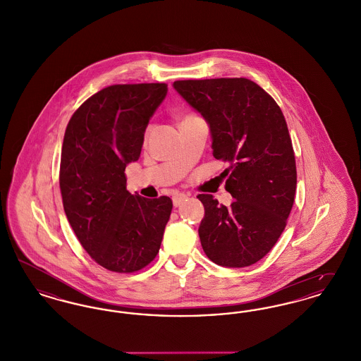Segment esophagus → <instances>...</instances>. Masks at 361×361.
<instances>
[{"label":"esophagus","instance_id":"esophagus-1","mask_svg":"<svg viewBox=\"0 0 361 361\" xmlns=\"http://www.w3.org/2000/svg\"><path fill=\"white\" fill-rule=\"evenodd\" d=\"M187 197H188L187 193H176L173 196V204H174V207H178Z\"/></svg>","mask_w":361,"mask_h":361}]
</instances>
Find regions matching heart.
Returning a JSON list of instances; mask_svg holds the SVG:
<instances>
[{
	"label": "heart",
	"mask_w": 361,
	"mask_h": 361,
	"mask_svg": "<svg viewBox=\"0 0 361 361\" xmlns=\"http://www.w3.org/2000/svg\"><path fill=\"white\" fill-rule=\"evenodd\" d=\"M192 118H195V115H185V116L181 119V121H188V119H192ZM147 134H149V131H147Z\"/></svg>",
	"instance_id": "heart-1"
}]
</instances>
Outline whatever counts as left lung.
I'll list each match as a JSON object with an SVG mask.
<instances>
[{
  "label": "left lung",
  "instance_id": "8db88e82",
  "mask_svg": "<svg viewBox=\"0 0 361 361\" xmlns=\"http://www.w3.org/2000/svg\"><path fill=\"white\" fill-rule=\"evenodd\" d=\"M174 89L209 124L212 155L235 199L204 206L199 237L207 257L227 268L256 264L286 228L296 190V165L284 115L275 100L247 78L174 81Z\"/></svg>",
  "mask_w": 361,
  "mask_h": 361
}]
</instances>
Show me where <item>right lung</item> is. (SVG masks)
<instances>
[{
  "mask_svg": "<svg viewBox=\"0 0 361 361\" xmlns=\"http://www.w3.org/2000/svg\"><path fill=\"white\" fill-rule=\"evenodd\" d=\"M166 84L104 87L71 116L65 131L59 187L65 214L87 255L118 274L140 271L159 252L171 197L127 190L126 166L140 157L145 131Z\"/></svg>",
  "mask_w": 361,
  "mask_h": 361,
  "instance_id": "obj_1",
  "label": "right lung"
}]
</instances>
